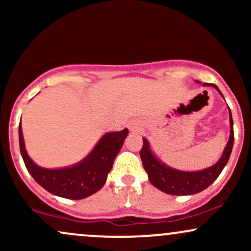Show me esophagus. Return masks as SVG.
Returning <instances> with one entry per match:
<instances>
[{"label": "esophagus", "instance_id": "obj_1", "mask_svg": "<svg viewBox=\"0 0 251 251\" xmlns=\"http://www.w3.org/2000/svg\"><path fill=\"white\" fill-rule=\"evenodd\" d=\"M128 129L131 132H138L139 131V124L137 122H131L128 124Z\"/></svg>", "mask_w": 251, "mask_h": 251}]
</instances>
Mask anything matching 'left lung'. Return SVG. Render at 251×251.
Returning <instances> with one entry per match:
<instances>
[{
  "label": "left lung",
  "instance_id": "1",
  "mask_svg": "<svg viewBox=\"0 0 251 251\" xmlns=\"http://www.w3.org/2000/svg\"><path fill=\"white\" fill-rule=\"evenodd\" d=\"M198 82V81H197ZM203 86H211L218 93L223 97L221 91L216 85L212 83H204ZM224 98V97H223ZM229 123H230V135L226 148L223 150L220 159L214 165L197 171H183L166 165L152 151L151 145L146 138H143V149L140 151V158L149 176V180L160 191L174 196H188L195 195L209 188L218 176L226 168L230 154H231L232 146H234V123H232L231 111L229 108Z\"/></svg>",
  "mask_w": 251,
  "mask_h": 251
}]
</instances>
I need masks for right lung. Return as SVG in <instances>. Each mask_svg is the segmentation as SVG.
<instances>
[{"mask_svg":"<svg viewBox=\"0 0 251 251\" xmlns=\"http://www.w3.org/2000/svg\"><path fill=\"white\" fill-rule=\"evenodd\" d=\"M127 134V128L107 132L82 160L65 168L47 169L37 165L29 157L25 150L21 123L19 125L20 151L28 172L37 184L51 195L68 200H82L96 194L105 185Z\"/></svg>","mask_w":251,"mask_h":251,"instance_id":"obj_1","label":"right lung"}]
</instances>
